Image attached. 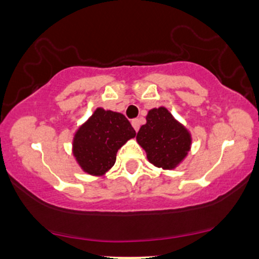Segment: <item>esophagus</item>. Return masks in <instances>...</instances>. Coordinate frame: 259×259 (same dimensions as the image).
<instances>
[{"label":"esophagus","instance_id":"esophagus-1","mask_svg":"<svg viewBox=\"0 0 259 259\" xmlns=\"http://www.w3.org/2000/svg\"><path fill=\"white\" fill-rule=\"evenodd\" d=\"M132 125H133L134 129H135V132H138V130L140 129V120L139 119L132 120Z\"/></svg>","mask_w":259,"mask_h":259}]
</instances>
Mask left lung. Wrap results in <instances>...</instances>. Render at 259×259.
Masks as SVG:
<instances>
[{
    "label": "left lung",
    "instance_id": "1",
    "mask_svg": "<svg viewBox=\"0 0 259 259\" xmlns=\"http://www.w3.org/2000/svg\"><path fill=\"white\" fill-rule=\"evenodd\" d=\"M136 141L146 152L148 162L164 170L177 168L192 145L189 129L163 106L148 111L146 124L140 127Z\"/></svg>",
    "mask_w": 259,
    "mask_h": 259
}]
</instances>
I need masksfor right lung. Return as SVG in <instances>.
<instances>
[{
    "mask_svg": "<svg viewBox=\"0 0 259 259\" xmlns=\"http://www.w3.org/2000/svg\"><path fill=\"white\" fill-rule=\"evenodd\" d=\"M135 135L124 114L97 107L74 134L73 156L84 173L102 177L114 165L118 150Z\"/></svg>",
    "mask_w": 259,
    "mask_h": 259,
    "instance_id": "right-lung-1",
    "label": "right lung"
}]
</instances>
